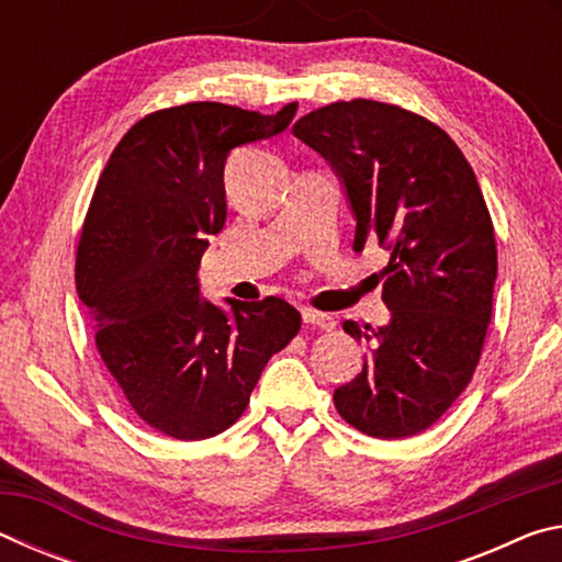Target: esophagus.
I'll list each match as a JSON object with an SVG mask.
<instances>
[{"mask_svg":"<svg viewBox=\"0 0 562 562\" xmlns=\"http://www.w3.org/2000/svg\"><path fill=\"white\" fill-rule=\"evenodd\" d=\"M302 322H304V325H312V327H319V329L335 327V319L325 315V312H317L312 307H302Z\"/></svg>","mask_w":562,"mask_h":562,"instance_id":"obj_1","label":"esophagus"}]
</instances>
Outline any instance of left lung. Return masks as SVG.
<instances>
[{
  "label": "left lung",
  "instance_id": "obj_1",
  "mask_svg": "<svg viewBox=\"0 0 562 562\" xmlns=\"http://www.w3.org/2000/svg\"><path fill=\"white\" fill-rule=\"evenodd\" d=\"M335 170L355 215V250H389L384 327L347 319L369 357L335 389L347 424L376 439L429 429L469 386L498 274L496 235L473 168L431 121L392 103L337 101L292 126Z\"/></svg>",
  "mask_w": 562,
  "mask_h": 562
}]
</instances>
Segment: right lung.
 Instances as JSON below:
<instances>
[{"mask_svg":"<svg viewBox=\"0 0 562 562\" xmlns=\"http://www.w3.org/2000/svg\"><path fill=\"white\" fill-rule=\"evenodd\" d=\"M198 101L140 119L113 148L76 252V292L97 347L133 412L166 436L201 441L235 424L272 355L300 331L280 297L217 307L201 294L207 235L225 225L231 150L290 126Z\"/></svg>","mask_w":562,"mask_h":562,"instance_id":"right-lung-1","label":"right lung"}]
</instances>
